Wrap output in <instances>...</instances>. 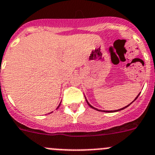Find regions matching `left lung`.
Masks as SVG:
<instances>
[{
  "instance_id": "obj_1",
  "label": "left lung",
  "mask_w": 155,
  "mask_h": 155,
  "mask_svg": "<svg viewBox=\"0 0 155 155\" xmlns=\"http://www.w3.org/2000/svg\"><path fill=\"white\" fill-rule=\"evenodd\" d=\"M139 94H140V93H139V94H138V95H137V96H136V98H135V100H134V101H133V102H134V101H136V99H137V98H138V97H139ZM85 100H86V102H87V104H88V106H89V107H90L93 108V109L96 110H98V111H101V112H107V113L117 112V111H120V110H124V109H125V108H127V107H129V106H130V104H132V103H133V102H132V103H130V104H128V105H127V106L124 107H123V108H120V109H119V110H98V109H97V108L94 107H93V106H91V104H89V103H88V101H87L86 97H85Z\"/></svg>"
}]
</instances>
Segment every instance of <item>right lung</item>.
Instances as JSON below:
<instances>
[{"instance_id": "right-lung-1", "label": "right lung", "mask_w": 155, "mask_h": 155, "mask_svg": "<svg viewBox=\"0 0 155 155\" xmlns=\"http://www.w3.org/2000/svg\"><path fill=\"white\" fill-rule=\"evenodd\" d=\"M61 103H60V104H59V105H58V107H57V109H56V110H58V108H59L60 105H61ZM51 113H52V112H51Z\"/></svg>"}]
</instances>
